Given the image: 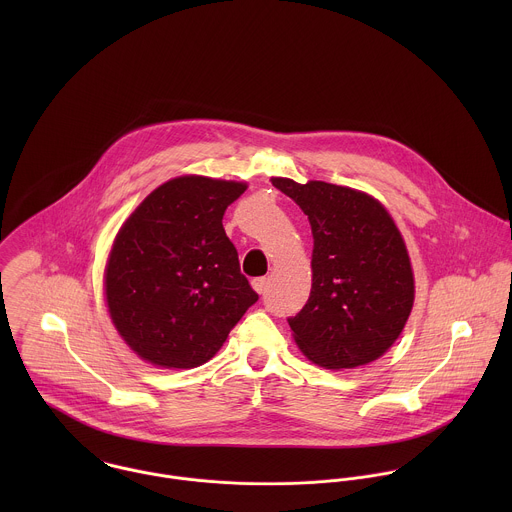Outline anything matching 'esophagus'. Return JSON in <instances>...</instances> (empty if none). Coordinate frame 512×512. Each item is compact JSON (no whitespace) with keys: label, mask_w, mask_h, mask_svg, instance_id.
I'll list each match as a JSON object with an SVG mask.
<instances>
[{"label":"esophagus","mask_w":512,"mask_h":512,"mask_svg":"<svg viewBox=\"0 0 512 512\" xmlns=\"http://www.w3.org/2000/svg\"><path fill=\"white\" fill-rule=\"evenodd\" d=\"M252 288L258 293H264L266 288H268V280L266 278H254L252 280Z\"/></svg>","instance_id":"34e87169"}]
</instances>
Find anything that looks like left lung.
<instances>
[{"label": "left lung", "mask_w": 512, "mask_h": 512, "mask_svg": "<svg viewBox=\"0 0 512 512\" xmlns=\"http://www.w3.org/2000/svg\"><path fill=\"white\" fill-rule=\"evenodd\" d=\"M272 185L299 205L313 234L311 293L288 319L297 347L325 368L376 361L400 337L414 305V274L400 230L361 191L284 177Z\"/></svg>", "instance_id": "8db88e82"}]
</instances>
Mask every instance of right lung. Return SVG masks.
<instances>
[{"mask_svg":"<svg viewBox=\"0 0 512 512\" xmlns=\"http://www.w3.org/2000/svg\"><path fill=\"white\" fill-rule=\"evenodd\" d=\"M244 183L175 177L124 222L106 264L110 317L144 361L193 368L217 355L258 301L222 217Z\"/></svg>","mask_w":512,"mask_h":512,"instance_id":"add662e5","label":"right lung"}]
</instances>
